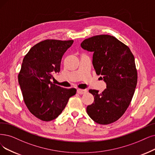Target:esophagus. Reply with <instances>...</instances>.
I'll return each mask as SVG.
<instances>
[{
	"mask_svg": "<svg viewBox=\"0 0 155 155\" xmlns=\"http://www.w3.org/2000/svg\"><path fill=\"white\" fill-rule=\"evenodd\" d=\"M86 90H83V89H78L77 90V93L80 95H82V94H84L85 93H86Z\"/></svg>",
	"mask_w": 155,
	"mask_h": 155,
	"instance_id": "34e87169",
	"label": "esophagus"
}]
</instances>
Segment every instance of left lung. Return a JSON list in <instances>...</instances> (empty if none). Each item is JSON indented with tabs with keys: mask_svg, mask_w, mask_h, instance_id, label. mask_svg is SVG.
Masks as SVG:
<instances>
[{
	"mask_svg": "<svg viewBox=\"0 0 155 155\" xmlns=\"http://www.w3.org/2000/svg\"><path fill=\"white\" fill-rule=\"evenodd\" d=\"M81 46L94 53L93 65L102 75L107 88L101 94L90 90L94 102L86 107L88 116L101 125L115 122L130 104L137 83L134 54L130 48L115 37L98 35L84 39Z\"/></svg>",
	"mask_w": 155,
	"mask_h": 155,
	"instance_id": "1",
	"label": "left lung"
}]
</instances>
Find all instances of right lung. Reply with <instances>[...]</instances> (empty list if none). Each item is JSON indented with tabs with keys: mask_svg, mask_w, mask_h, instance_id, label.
Listing matches in <instances>:
<instances>
[{
	"mask_svg": "<svg viewBox=\"0 0 155 155\" xmlns=\"http://www.w3.org/2000/svg\"><path fill=\"white\" fill-rule=\"evenodd\" d=\"M73 40L46 39L31 48L18 74L23 101L30 112L39 120L51 121L61 113L75 88L60 87L51 81L59 72L61 60Z\"/></svg>",
	"mask_w": 155,
	"mask_h": 155,
	"instance_id": "right-lung-1",
	"label": "right lung"
}]
</instances>
